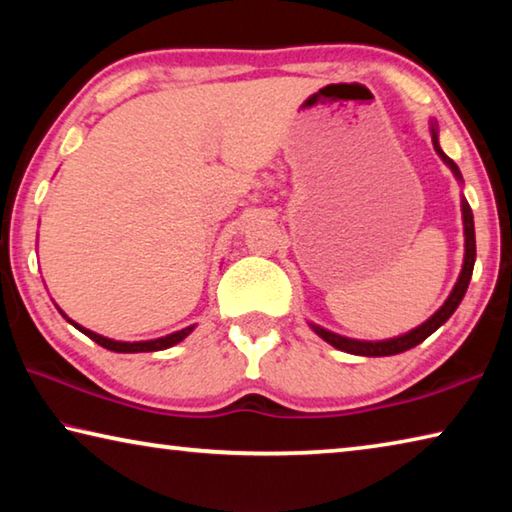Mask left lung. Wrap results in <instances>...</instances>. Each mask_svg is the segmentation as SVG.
<instances>
[{
  "instance_id": "left-lung-1",
  "label": "left lung",
  "mask_w": 512,
  "mask_h": 512,
  "mask_svg": "<svg viewBox=\"0 0 512 512\" xmlns=\"http://www.w3.org/2000/svg\"><path fill=\"white\" fill-rule=\"evenodd\" d=\"M431 140H433V149H436V153L440 155V158L445 160V164L449 169L454 171V176L458 180L461 178V171H458V167L454 164V160H449L447 155L443 153V149H440L438 144V131L436 126H431ZM461 207H463V230H465V259H463V271L461 275H458V282L454 291L449 293V298L445 300V305L440 307L436 314H433L427 323H422L420 327L411 329L409 334H402L397 336V339H388V341H357V339H345V336H339L334 332H327V329L318 327V325H311V329L320 336V339H325L329 345H334V348H339L343 352H350V354H359V357H391V354H400V352H406L415 348V345L422 343L427 336H431L436 329L447 323V318L454 314L456 307L461 305V300L465 296L467 291V284H470L472 280V271H474V259H476V239H474V216H472V210L470 205H467V201L463 198L461 201Z\"/></svg>"
}]
</instances>
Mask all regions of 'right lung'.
Masks as SVG:
<instances>
[{
	"instance_id": "1",
	"label": "right lung",
	"mask_w": 512,
	"mask_h": 512,
	"mask_svg": "<svg viewBox=\"0 0 512 512\" xmlns=\"http://www.w3.org/2000/svg\"><path fill=\"white\" fill-rule=\"evenodd\" d=\"M60 314H63V311H60ZM63 316H65V314H63ZM65 318H67V316H65ZM67 320H69V318H67ZM69 323H72V325H74L76 329H79V332H83L85 336H90V339H92L94 343H99L101 348L112 350V352H124V354H131V352H158V350H167V348H171V345H176V343L183 341L185 336L192 334V329H194V325H189V327H185V329H180V332H173V334L162 336V339L124 343V341H112V339H106V336H101V334H94V332H90V329H85V327H81V325H76L74 320H69Z\"/></svg>"
}]
</instances>
